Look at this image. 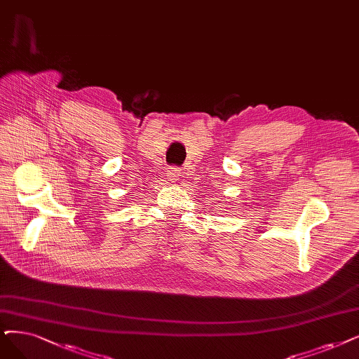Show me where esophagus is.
<instances>
[{"label":"esophagus","mask_w":359,"mask_h":359,"mask_svg":"<svg viewBox=\"0 0 359 359\" xmlns=\"http://www.w3.org/2000/svg\"><path fill=\"white\" fill-rule=\"evenodd\" d=\"M166 177H168V180L169 181H172V182H177V181H180V168H177V166H172V168H168V170H166Z\"/></svg>","instance_id":"1"}]
</instances>
